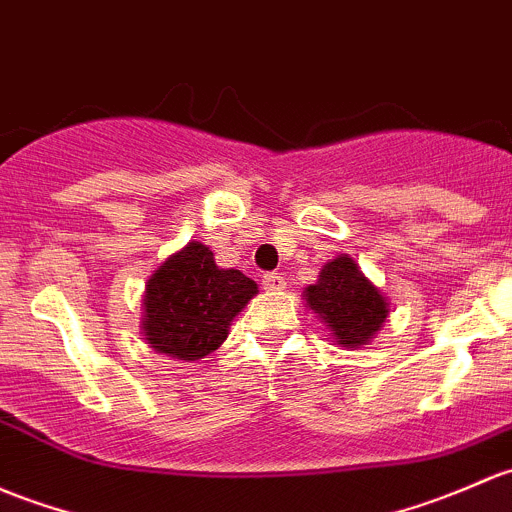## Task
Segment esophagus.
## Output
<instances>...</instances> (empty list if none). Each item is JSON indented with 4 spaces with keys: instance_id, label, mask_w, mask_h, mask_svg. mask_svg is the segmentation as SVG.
Returning a JSON list of instances; mask_svg holds the SVG:
<instances>
[{
    "instance_id": "34e87169",
    "label": "esophagus",
    "mask_w": 512,
    "mask_h": 512,
    "mask_svg": "<svg viewBox=\"0 0 512 512\" xmlns=\"http://www.w3.org/2000/svg\"><path fill=\"white\" fill-rule=\"evenodd\" d=\"M262 287H265L267 292H279V289L287 287V282H284V277H279L277 272H267L265 277H262Z\"/></svg>"
}]
</instances>
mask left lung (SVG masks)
Here are the masks:
<instances>
[{"mask_svg":"<svg viewBox=\"0 0 512 512\" xmlns=\"http://www.w3.org/2000/svg\"><path fill=\"white\" fill-rule=\"evenodd\" d=\"M304 299L333 333V341L343 348L365 346L380 331L390 311L383 292L348 255L326 262L316 284L304 289Z\"/></svg>","mask_w":512,"mask_h":512,"instance_id":"8db88e82","label":"left lung"}]
</instances>
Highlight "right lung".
I'll return each mask as SVG.
<instances>
[{"instance_id":"obj_1","label":"right lung","mask_w":512,"mask_h":512,"mask_svg":"<svg viewBox=\"0 0 512 512\" xmlns=\"http://www.w3.org/2000/svg\"><path fill=\"white\" fill-rule=\"evenodd\" d=\"M257 294L240 270H220L203 242H188L149 277L142 333L169 358L198 360L228 338L230 321Z\"/></svg>"}]
</instances>
